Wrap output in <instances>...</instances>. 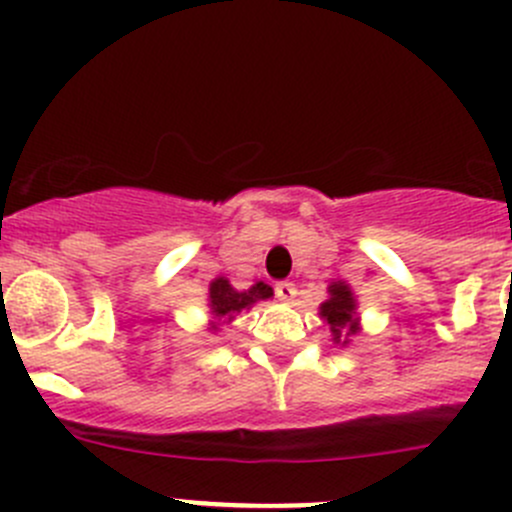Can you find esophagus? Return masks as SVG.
Listing matches in <instances>:
<instances>
[{"label": "esophagus", "instance_id": "34e87169", "mask_svg": "<svg viewBox=\"0 0 512 512\" xmlns=\"http://www.w3.org/2000/svg\"><path fill=\"white\" fill-rule=\"evenodd\" d=\"M275 292L282 302H294V297H297V287H294L292 282H277Z\"/></svg>", "mask_w": 512, "mask_h": 512}]
</instances>
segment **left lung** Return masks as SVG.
<instances>
[{"label":"left lung","instance_id":"obj_1","mask_svg":"<svg viewBox=\"0 0 512 512\" xmlns=\"http://www.w3.org/2000/svg\"><path fill=\"white\" fill-rule=\"evenodd\" d=\"M324 322L329 324L334 344H349V337L359 332V319H356V299L352 287L347 282H332L329 285V299L319 307Z\"/></svg>","mask_w":512,"mask_h":512}]
</instances>
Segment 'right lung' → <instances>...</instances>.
<instances>
[{
	"mask_svg": "<svg viewBox=\"0 0 512 512\" xmlns=\"http://www.w3.org/2000/svg\"><path fill=\"white\" fill-rule=\"evenodd\" d=\"M272 297V287L265 285V282H257L245 292L235 289L225 277H215L210 282V292H208V307L210 314H213V322H210V332H218L220 327L230 324L232 319L237 317L240 312L250 309L252 304L260 302V299H270Z\"/></svg>",
	"mask_w": 512,
	"mask_h": 512,
	"instance_id": "right-lung-1",
	"label": "right lung"
}]
</instances>
